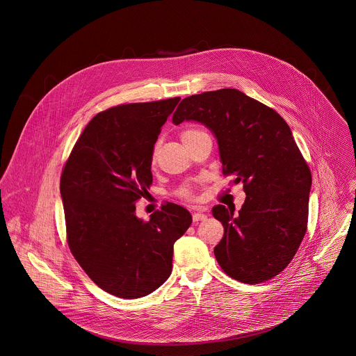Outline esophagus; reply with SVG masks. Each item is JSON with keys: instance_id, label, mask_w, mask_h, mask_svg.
Segmentation results:
<instances>
[{"instance_id": "34e87169", "label": "esophagus", "mask_w": 356, "mask_h": 356, "mask_svg": "<svg viewBox=\"0 0 356 356\" xmlns=\"http://www.w3.org/2000/svg\"><path fill=\"white\" fill-rule=\"evenodd\" d=\"M192 212H193V220H196V222L204 220L207 218V213H205L203 207H193Z\"/></svg>"}]
</instances>
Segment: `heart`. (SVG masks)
I'll return each instance as SVG.
<instances>
[{"label":"heart","instance_id":"obj_1","mask_svg":"<svg viewBox=\"0 0 356 356\" xmlns=\"http://www.w3.org/2000/svg\"><path fill=\"white\" fill-rule=\"evenodd\" d=\"M200 133H203V131H202V130H197V129H189V130H185V131L181 134V137H182V140H185V138L193 137V136L200 134ZM177 195H178L179 197H184V199H192V197H193L192 189H191L189 186H186V185L181 186V188L177 191Z\"/></svg>","mask_w":356,"mask_h":356}]
</instances>
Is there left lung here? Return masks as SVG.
<instances>
[{"mask_svg": "<svg viewBox=\"0 0 356 356\" xmlns=\"http://www.w3.org/2000/svg\"><path fill=\"white\" fill-rule=\"evenodd\" d=\"M204 123L219 145L222 172L243 182L247 195L238 213L212 208L225 229L213 254L222 270L244 284L278 275L298 252L308 222L311 171L284 118L237 89L184 99L175 124Z\"/></svg>", "mask_w": 356, "mask_h": 356, "instance_id": "left-lung-1", "label": "left lung"}]
</instances>
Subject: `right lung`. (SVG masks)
Here are the masks:
<instances>
[{
    "mask_svg": "<svg viewBox=\"0 0 356 356\" xmlns=\"http://www.w3.org/2000/svg\"><path fill=\"white\" fill-rule=\"evenodd\" d=\"M179 97L122 104L99 112L70 153L60 178L67 243L102 291L122 299L152 293L171 274L174 243L192 223L164 203L148 222L136 203L152 185V154Z\"/></svg>",
    "mask_w": 356,
    "mask_h": 356,
    "instance_id": "add662e5",
    "label": "right lung"
}]
</instances>
